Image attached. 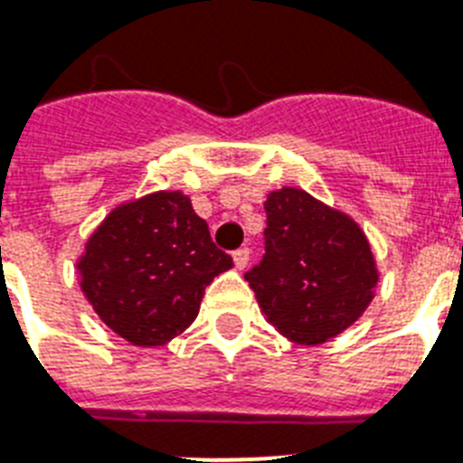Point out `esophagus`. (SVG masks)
I'll use <instances>...</instances> for the list:
<instances>
[{
  "label": "esophagus",
  "instance_id": "obj_1",
  "mask_svg": "<svg viewBox=\"0 0 463 463\" xmlns=\"http://www.w3.org/2000/svg\"><path fill=\"white\" fill-rule=\"evenodd\" d=\"M232 263H235V268H247V263H250V250L247 247H242V250H235L232 251Z\"/></svg>",
  "mask_w": 463,
  "mask_h": 463
}]
</instances>
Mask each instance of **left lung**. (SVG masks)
I'll return each instance as SVG.
<instances>
[{
    "label": "left lung",
    "mask_w": 463,
    "mask_h": 463,
    "mask_svg": "<svg viewBox=\"0 0 463 463\" xmlns=\"http://www.w3.org/2000/svg\"><path fill=\"white\" fill-rule=\"evenodd\" d=\"M266 254L244 279L268 322L294 344L316 345L370 306L376 263L360 225L298 188L270 193Z\"/></svg>",
    "instance_id": "1"
}]
</instances>
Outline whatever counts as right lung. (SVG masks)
Returning <instances> with one entry per match:
<instances>
[{"label": "right lung", "mask_w": 463, "mask_h": 463, "mask_svg": "<svg viewBox=\"0 0 463 463\" xmlns=\"http://www.w3.org/2000/svg\"><path fill=\"white\" fill-rule=\"evenodd\" d=\"M99 317L134 345H165L200 313L204 289L232 259L212 242L184 193H153L112 209L77 263Z\"/></svg>", "instance_id": "obj_1"}]
</instances>
